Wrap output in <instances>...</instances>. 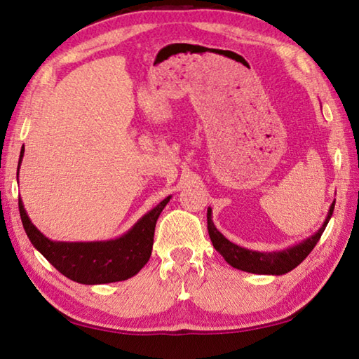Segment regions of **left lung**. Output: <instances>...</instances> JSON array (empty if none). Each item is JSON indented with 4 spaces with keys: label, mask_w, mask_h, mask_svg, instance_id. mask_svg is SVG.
<instances>
[{
    "label": "left lung",
    "mask_w": 359,
    "mask_h": 359,
    "mask_svg": "<svg viewBox=\"0 0 359 359\" xmlns=\"http://www.w3.org/2000/svg\"><path fill=\"white\" fill-rule=\"evenodd\" d=\"M333 208H334V203H332L325 222L323 224L321 228H319V231L316 234H313L311 238L306 241H302L301 243H297V245L292 248H287L282 251L261 253V251H251V250L236 245V243L228 241L222 233L217 231V228L211 220V208H208V212H207L208 233H210L212 245H215V248L219 251V253L225 257V261L231 266H234V269L255 273V274H284L296 269V266L310 255V251L315 248V245L318 243V241L321 239L325 226L329 224V220L333 215Z\"/></svg>",
    "instance_id": "obj_1"
}]
</instances>
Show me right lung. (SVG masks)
Returning a JSON list of instances; mask_svg holds the SVG:
<instances>
[{
    "label": "right lung",
    "mask_w": 359,
    "mask_h": 359,
    "mask_svg": "<svg viewBox=\"0 0 359 359\" xmlns=\"http://www.w3.org/2000/svg\"><path fill=\"white\" fill-rule=\"evenodd\" d=\"M22 154L25 149H21L20 163ZM168 202L170 197L144 215L125 236L106 242L49 241L30 222L21 199L18 207L22 226L32 245L66 278L94 285L129 279L143 269L151 256L156 222Z\"/></svg>",
    "instance_id": "obj_1"
}]
</instances>
